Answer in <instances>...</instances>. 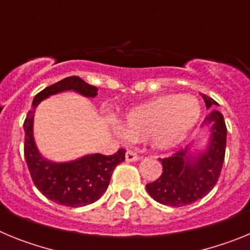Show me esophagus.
<instances>
[{
  "label": "esophagus",
  "instance_id": "obj_1",
  "mask_svg": "<svg viewBox=\"0 0 250 250\" xmlns=\"http://www.w3.org/2000/svg\"><path fill=\"white\" fill-rule=\"evenodd\" d=\"M125 159H126V161H138L140 160V156L138 155V154H135L134 151H131V150H129V151L125 154Z\"/></svg>",
  "mask_w": 250,
  "mask_h": 250
}]
</instances>
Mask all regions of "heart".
Instances as JSON below:
<instances>
[{
	"label": "heart",
	"instance_id": "obj_1",
	"mask_svg": "<svg viewBox=\"0 0 250 250\" xmlns=\"http://www.w3.org/2000/svg\"><path fill=\"white\" fill-rule=\"evenodd\" d=\"M202 115L199 100L191 95H163L135 106L114 126L119 138L149 139L154 149H174L185 140Z\"/></svg>",
	"mask_w": 250,
	"mask_h": 250
}]
</instances>
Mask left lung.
<instances>
[{
    "label": "left lung",
    "mask_w": 250,
    "mask_h": 250,
    "mask_svg": "<svg viewBox=\"0 0 250 250\" xmlns=\"http://www.w3.org/2000/svg\"><path fill=\"white\" fill-rule=\"evenodd\" d=\"M207 109L211 110L203 125L209 126V138L203 150L187 146L173 156L159 159L163 174L155 182L146 184L152 199L170 207H184L202 199L216 184L222 171L227 145V126L218 103L202 95Z\"/></svg>",
    "instance_id": "8db88e82"
}]
</instances>
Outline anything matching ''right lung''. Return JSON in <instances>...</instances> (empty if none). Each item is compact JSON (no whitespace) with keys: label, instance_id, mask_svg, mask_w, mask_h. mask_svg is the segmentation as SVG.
Instances as JSON below:
<instances>
[{"label":"right lung","instance_id":"obj_1","mask_svg":"<svg viewBox=\"0 0 250 250\" xmlns=\"http://www.w3.org/2000/svg\"><path fill=\"white\" fill-rule=\"evenodd\" d=\"M63 91L95 98L98 87L86 83L79 76H70L40 91L23 123L25 159L32 182L47 199L66 207L79 208L100 199L109 187L116 165L125 160L126 151L120 149L114 155L89 154L65 163H56L41 155L34 138L35 110L41 101Z\"/></svg>","mask_w":250,"mask_h":250}]
</instances>
